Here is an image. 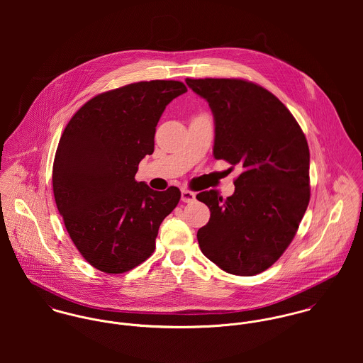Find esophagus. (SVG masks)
I'll list each match as a JSON object with an SVG mask.
<instances>
[{
	"label": "esophagus",
	"mask_w": 363,
	"mask_h": 363,
	"mask_svg": "<svg viewBox=\"0 0 363 363\" xmlns=\"http://www.w3.org/2000/svg\"><path fill=\"white\" fill-rule=\"evenodd\" d=\"M196 200V193L187 189H182V201L183 203H193Z\"/></svg>",
	"instance_id": "esophagus-1"
}]
</instances>
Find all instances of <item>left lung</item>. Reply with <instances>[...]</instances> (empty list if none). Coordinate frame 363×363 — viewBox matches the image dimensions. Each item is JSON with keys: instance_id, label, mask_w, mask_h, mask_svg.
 Instances as JSON below:
<instances>
[{"instance_id": "left-lung-1", "label": "left lung", "mask_w": 363, "mask_h": 363, "mask_svg": "<svg viewBox=\"0 0 363 363\" xmlns=\"http://www.w3.org/2000/svg\"><path fill=\"white\" fill-rule=\"evenodd\" d=\"M209 104L215 159L242 173L235 193L197 194L211 218L199 229L203 255L220 269L252 277L269 268L291 245L311 200L306 137L275 95L238 78L186 79Z\"/></svg>"}]
</instances>
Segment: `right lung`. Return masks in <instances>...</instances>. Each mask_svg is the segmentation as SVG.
<instances>
[{
  "instance_id": "1",
  "label": "right lung",
  "mask_w": 363,
  "mask_h": 363,
  "mask_svg": "<svg viewBox=\"0 0 363 363\" xmlns=\"http://www.w3.org/2000/svg\"><path fill=\"white\" fill-rule=\"evenodd\" d=\"M180 81H141L92 98L68 121L52 163V193L78 252L106 274H123L155 250L162 220L180 190L155 191L135 180L154 152L156 124Z\"/></svg>"
}]
</instances>
